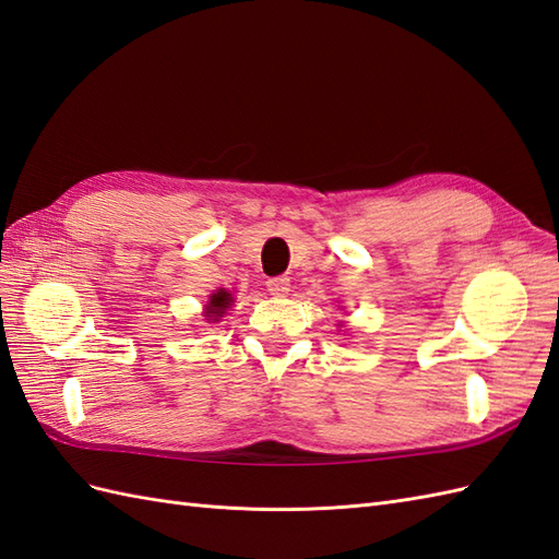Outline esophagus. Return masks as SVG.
I'll return each instance as SVG.
<instances>
[{
  "label": "esophagus",
  "instance_id": "1",
  "mask_svg": "<svg viewBox=\"0 0 559 559\" xmlns=\"http://www.w3.org/2000/svg\"><path fill=\"white\" fill-rule=\"evenodd\" d=\"M266 290L276 297H285L290 293V278L288 276H274L266 281Z\"/></svg>",
  "mask_w": 559,
  "mask_h": 559
}]
</instances>
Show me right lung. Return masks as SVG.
Returning <instances> with one entry per match:
<instances>
[{"instance_id": "right-lung-1", "label": "right lung", "mask_w": 559, "mask_h": 559, "mask_svg": "<svg viewBox=\"0 0 559 559\" xmlns=\"http://www.w3.org/2000/svg\"><path fill=\"white\" fill-rule=\"evenodd\" d=\"M231 302H234L231 293H226V290H217V293H214V295L210 297V305H207V317H210V321H217Z\"/></svg>"}]
</instances>
